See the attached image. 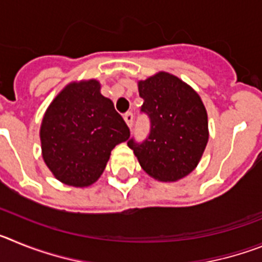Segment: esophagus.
Listing matches in <instances>:
<instances>
[{"instance_id": "1", "label": "esophagus", "mask_w": 262, "mask_h": 262, "mask_svg": "<svg viewBox=\"0 0 262 262\" xmlns=\"http://www.w3.org/2000/svg\"><path fill=\"white\" fill-rule=\"evenodd\" d=\"M124 120H126L127 126L131 128V127H133V123H134V114H133V113H126V114H124Z\"/></svg>"}]
</instances>
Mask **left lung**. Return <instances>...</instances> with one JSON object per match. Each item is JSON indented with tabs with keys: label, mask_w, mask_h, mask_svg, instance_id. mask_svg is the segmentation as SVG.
Listing matches in <instances>:
<instances>
[{
	"label": "left lung",
	"mask_w": 262,
	"mask_h": 262,
	"mask_svg": "<svg viewBox=\"0 0 262 262\" xmlns=\"http://www.w3.org/2000/svg\"><path fill=\"white\" fill-rule=\"evenodd\" d=\"M138 88L151 133L140 144L134 139L127 144L148 176L163 182L178 181L196 168L209 142L205 105L190 85L168 72L140 80Z\"/></svg>",
	"instance_id": "8db88e82"
}]
</instances>
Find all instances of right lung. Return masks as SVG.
<instances>
[{"label":"right lung","instance_id":"1","mask_svg":"<svg viewBox=\"0 0 262 262\" xmlns=\"http://www.w3.org/2000/svg\"><path fill=\"white\" fill-rule=\"evenodd\" d=\"M41 156L55 178L75 187L101 177L111 151L129 138L113 101L99 81H73L53 98L40 126Z\"/></svg>","mask_w":262,"mask_h":262}]
</instances>
